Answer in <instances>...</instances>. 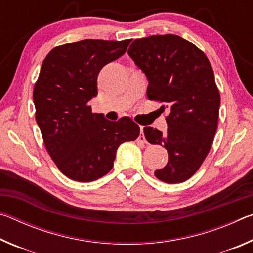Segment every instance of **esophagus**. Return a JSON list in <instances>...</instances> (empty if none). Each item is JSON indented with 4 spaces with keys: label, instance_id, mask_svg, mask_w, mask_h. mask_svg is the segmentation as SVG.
Returning a JSON list of instances; mask_svg holds the SVG:
<instances>
[{
    "label": "esophagus",
    "instance_id": "obj_1",
    "mask_svg": "<svg viewBox=\"0 0 253 253\" xmlns=\"http://www.w3.org/2000/svg\"><path fill=\"white\" fill-rule=\"evenodd\" d=\"M143 129H144V126H140V136L138 137V142H140V143H146V139H145Z\"/></svg>",
    "mask_w": 253,
    "mask_h": 253
}]
</instances>
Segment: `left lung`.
<instances>
[{
    "label": "left lung",
    "mask_w": 253,
    "mask_h": 253,
    "mask_svg": "<svg viewBox=\"0 0 253 253\" xmlns=\"http://www.w3.org/2000/svg\"><path fill=\"white\" fill-rule=\"evenodd\" d=\"M147 77L149 100L169 109L168 132L145 127L147 142L168 149L169 162L155 176L169 184L182 183L200 169L211 149L217 128L220 93L213 69L202 51L176 34L136 39L128 49Z\"/></svg>",
    "instance_id": "obj_1"
}]
</instances>
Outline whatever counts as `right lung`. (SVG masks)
Segmentation results:
<instances>
[{
  "instance_id": "right-lung-1",
  "label": "right lung",
  "mask_w": 253,
  "mask_h": 253,
  "mask_svg": "<svg viewBox=\"0 0 253 253\" xmlns=\"http://www.w3.org/2000/svg\"><path fill=\"white\" fill-rule=\"evenodd\" d=\"M130 41L85 39L55 46L42 63L33 90L36 119L49 155L74 181L104 176L119 145L139 136L131 118L110 122L89 106L98 95V74L122 57Z\"/></svg>"
}]
</instances>
